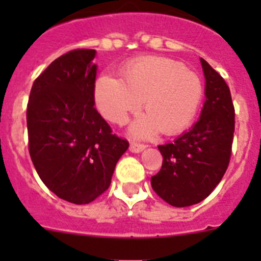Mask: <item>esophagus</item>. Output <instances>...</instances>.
Returning <instances> with one entry per match:
<instances>
[{
	"mask_svg": "<svg viewBox=\"0 0 261 261\" xmlns=\"http://www.w3.org/2000/svg\"><path fill=\"white\" fill-rule=\"evenodd\" d=\"M145 147H146L145 145L136 144V142H130V147H129V150L132 151V153H141Z\"/></svg>",
	"mask_w": 261,
	"mask_h": 261,
	"instance_id": "34e87169",
	"label": "esophagus"
}]
</instances>
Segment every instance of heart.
Segmentation results:
<instances>
[{"label": "heart", "mask_w": 261, "mask_h": 261, "mask_svg": "<svg viewBox=\"0 0 261 261\" xmlns=\"http://www.w3.org/2000/svg\"><path fill=\"white\" fill-rule=\"evenodd\" d=\"M124 80L105 73L96 80L94 100L111 123L121 125L144 103L149 111L132 125L136 137L149 138L163 129L175 135L187 129L197 116L204 86L195 71L167 57L147 56L129 62Z\"/></svg>", "instance_id": "b5f03b06"}]
</instances>
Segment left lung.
<instances>
[{
	"label": "left lung",
	"instance_id": "obj_1",
	"mask_svg": "<svg viewBox=\"0 0 261 261\" xmlns=\"http://www.w3.org/2000/svg\"><path fill=\"white\" fill-rule=\"evenodd\" d=\"M200 61L205 75L201 116L172 144L159 145L162 167L151 176L156 195L177 208L206 199L225 175L231 156L235 111L230 89L208 62Z\"/></svg>",
	"mask_w": 261,
	"mask_h": 261
}]
</instances>
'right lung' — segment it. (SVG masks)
I'll return each instance as SVG.
<instances>
[{
	"mask_svg": "<svg viewBox=\"0 0 261 261\" xmlns=\"http://www.w3.org/2000/svg\"><path fill=\"white\" fill-rule=\"evenodd\" d=\"M95 49L56 59L35 80L27 105L31 161L60 199L89 204L108 190L129 146L95 110Z\"/></svg>",
	"mask_w": 261,
	"mask_h": 261,
	"instance_id": "right-lung-1",
	"label": "right lung"
}]
</instances>
